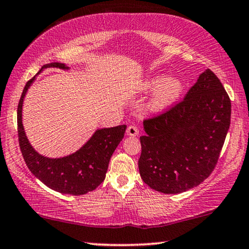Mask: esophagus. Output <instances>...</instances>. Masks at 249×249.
Here are the masks:
<instances>
[{"label": "esophagus", "instance_id": "obj_1", "mask_svg": "<svg viewBox=\"0 0 249 249\" xmlns=\"http://www.w3.org/2000/svg\"><path fill=\"white\" fill-rule=\"evenodd\" d=\"M126 134L128 136H137L139 135V128L136 127V126H128L127 129H126Z\"/></svg>", "mask_w": 249, "mask_h": 249}]
</instances>
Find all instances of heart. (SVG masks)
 <instances>
[{
    "label": "heart",
    "mask_w": 249,
    "mask_h": 249,
    "mask_svg": "<svg viewBox=\"0 0 249 249\" xmlns=\"http://www.w3.org/2000/svg\"><path fill=\"white\" fill-rule=\"evenodd\" d=\"M141 90L154 92L148 102L147 108L153 114H161L180 98L183 91V83L176 77L168 78L165 75H155L141 84Z\"/></svg>",
    "instance_id": "b5f03b06"
}]
</instances>
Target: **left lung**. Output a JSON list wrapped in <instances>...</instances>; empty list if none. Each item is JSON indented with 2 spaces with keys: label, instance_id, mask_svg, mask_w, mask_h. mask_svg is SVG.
Masks as SVG:
<instances>
[{
  "label": "left lung",
  "instance_id": "obj_1",
  "mask_svg": "<svg viewBox=\"0 0 249 249\" xmlns=\"http://www.w3.org/2000/svg\"><path fill=\"white\" fill-rule=\"evenodd\" d=\"M231 115L224 86L210 69L205 70L182 102L143 122L139 170L144 183L177 195L205 181L219 159Z\"/></svg>",
  "mask_w": 249,
  "mask_h": 249
}]
</instances>
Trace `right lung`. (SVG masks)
<instances>
[{"label": "right lung", "mask_w": 249, "mask_h": 249, "mask_svg": "<svg viewBox=\"0 0 249 249\" xmlns=\"http://www.w3.org/2000/svg\"><path fill=\"white\" fill-rule=\"evenodd\" d=\"M47 68L69 70V67L65 64L51 62L44 65L38 75ZM36 77L25 85L18 106V143L29 170L48 188L60 194L80 196L95 190L105 180L109 160L123 140L126 125L97 128L79 150L66 157H44L29 142L22 123L24 97L35 83Z\"/></svg>", "instance_id": "add662e5"}]
</instances>
